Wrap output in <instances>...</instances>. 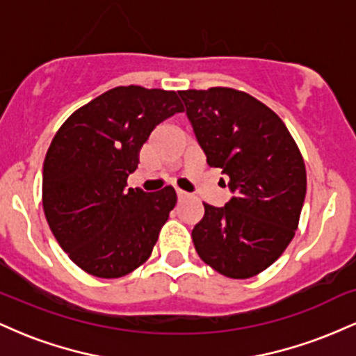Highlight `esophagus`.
<instances>
[{"label": "esophagus", "instance_id": "esophagus-1", "mask_svg": "<svg viewBox=\"0 0 356 356\" xmlns=\"http://www.w3.org/2000/svg\"><path fill=\"white\" fill-rule=\"evenodd\" d=\"M175 194H177V197H179V199H186V197H189V194H187V192L181 191V189H175Z\"/></svg>", "mask_w": 356, "mask_h": 356}]
</instances>
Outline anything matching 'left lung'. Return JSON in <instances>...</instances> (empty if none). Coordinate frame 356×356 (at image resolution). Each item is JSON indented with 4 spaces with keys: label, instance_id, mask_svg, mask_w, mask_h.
<instances>
[{
    "label": "left lung",
    "instance_id": "8db88e82",
    "mask_svg": "<svg viewBox=\"0 0 356 356\" xmlns=\"http://www.w3.org/2000/svg\"><path fill=\"white\" fill-rule=\"evenodd\" d=\"M179 97L207 164L224 174L232 192L224 207L204 204L192 229L195 251L232 280L259 275L298 229L306 195L300 149L283 120L249 93L214 87Z\"/></svg>",
    "mask_w": 356,
    "mask_h": 356
}]
</instances>
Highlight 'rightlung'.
<instances>
[{
  "mask_svg": "<svg viewBox=\"0 0 356 356\" xmlns=\"http://www.w3.org/2000/svg\"><path fill=\"white\" fill-rule=\"evenodd\" d=\"M177 93L137 85L102 93L67 118L43 164V211L68 257L88 275L144 264L177 202L174 187L127 189L150 132L182 112Z\"/></svg>",
  "mask_w": 356,
  "mask_h": 356,
  "instance_id": "obj_1",
  "label": "right lung"
}]
</instances>
